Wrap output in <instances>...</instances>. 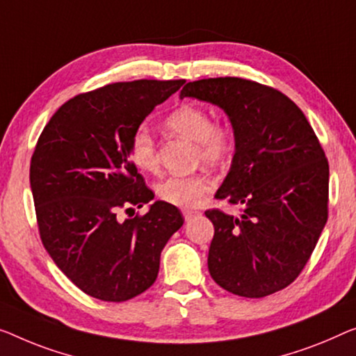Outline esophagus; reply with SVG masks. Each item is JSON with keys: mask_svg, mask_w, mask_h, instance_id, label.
<instances>
[{"mask_svg": "<svg viewBox=\"0 0 356 356\" xmlns=\"http://www.w3.org/2000/svg\"><path fill=\"white\" fill-rule=\"evenodd\" d=\"M182 214H184V219L185 220H192L193 217H196V216L200 214V212L198 211H193V209H184Z\"/></svg>", "mask_w": 356, "mask_h": 356, "instance_id": "1", "label": "esophagus"}]
</instances>
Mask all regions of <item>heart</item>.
I'll use <instances>...</instances> for the list:
<instances>
[{"instance_id": "1", "label": "heart", "mask_w": 356, "mask_h": 356, "mask_svg": "<svg viewBox=\"0 0 356 356\" xmlns=\"http://www.w3.org/2000/svg\"><path fill=\"white\" fill-rule=\"evenodd\" d=\"M164 124L174 134L198 145L200 158L206 163H219L229 155L233 147V132L229 126L216 124L211 115L200 105H180L168 115ZM131 158L142 171L153 172L158 168L155 140L144 127L137 129L131 140ZM212 188V182L204 174L171 176L158 184L156 193L164 203L179 208H193L200 198Z\"/></svg>"}]
</instances>
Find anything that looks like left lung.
I'll return each instance as SVG.
<instances>
[{"instance_id":"left-lung-1","label":"left lung","mask_w":356,"mask_h":356,"mask_svg":"<svg viewBox=\"0 0 356 356\" xmlns=\"http://www.w3.org/2000/svg\"><path fill=\"white\" fill-rule=\"evenodd\" d=\"M179 95L224 110L235 137L216 198L243 212H204L214 225L212 280L251 299L284 289L309 262L327 220L330 164L314 129L289 97L249 79H200Z\"/></svg>"}]
</instances>
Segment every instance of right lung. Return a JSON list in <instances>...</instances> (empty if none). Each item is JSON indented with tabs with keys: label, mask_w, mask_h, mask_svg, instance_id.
Segmentation results:
<instances>
[{
	"label": "right lung",
	"mask_w": 356,
	"mask_h": 356,
	"mask_svg": "<svg viewBox=\"0 0 356 356\" xmlns=\"http://www.w3.org/2000/svg\"><path fill=\"white\" fill-rule=\"evenodd\" d=\"M184 84L139 79L79 94L42 129L31 156L30 187L41 241L83 293L124 302L155 283L160 256L184 225L176 206L158 200L131 161V140L156 105Z\"/></svg>",
	"instance_id": "1"
}]
</instances>
